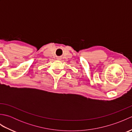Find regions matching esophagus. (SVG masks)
Returning <instances> with one entry per match:
<instances>
[{
	"instance_id": "obj_1",
	"label": "esophagus",
	"mask_w": 132,
	"mask_h": 132,
	"mask_svg": "<svg viewBox=\"0 0 132 132\" xmlns=\"http://www.w3.org/2000/svg\"><path fill=\"white\" fill-rule=\"evenodd\" d=\"M57 59L58 60H61V57H57Z\"/></svg>"
}]
</instances>
